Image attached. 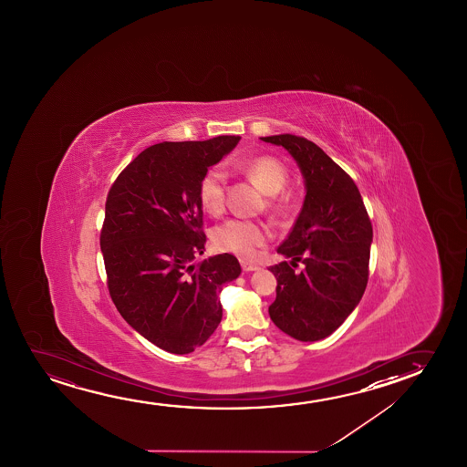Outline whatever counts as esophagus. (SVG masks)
<instances>
[{
	"label": "esophagus",
	"mask_w": 467,
	"mask_h": 467,
	"mask_svg": "<svg viewBox=\"0 0 467 467\" xmlns=\"http://www.w3.org/2000/svg\"><path fill=\"white\" fill-rule=\"evenodd\" d=\"M241 268H243V271H256L258 269V266L256 265H254V263L249 262H241Z\"/></svg>",
	"instance_id": "obj_1"
}]
</instances>
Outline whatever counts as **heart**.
Wrapping results in <instances>:
<instances>
[{
	"mask_svg": "<svg viewBox=\"0 0 467 467\" xmlns=\"http://www.w3.org/2000/svg\"><path fill=\"white\" fill-rule=\"evenodd\" d=\"M234 169L269 194L266 207L275 217H288L296 209V196L284 188L288 180L287 166L269 154L236 161ZM199 202L207 213L218 215L226 204V173L222 167H212L202 175L198 186ZM265 224L245 218H230L213 230V243L220 250L233 252L243 258H252L268 241Z\"/></svg>",
	"mask_w": 467,
	"mask_h": 467,
	"instance_id": "b5f03b06",
	"label": "heart"
}]
</instances>
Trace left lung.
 I'll return each instance as SVG.
<instances>
[{"mask_svg": "<svg viewBox=\"0 0 467 467\" xmlns=\"http://www.w3.org/2000/svg\"><path fill=\"white\" fill-rule=\"evenodd\" d=\"M262 140L285 148L306 183L294 230L277 247L290 262L269 268L277 279L269 316L292 338L317 341L332 335L364 295L373 239L370 217L354 180L314 141L292 134ZM298 262L304 265L300 272Z\"/></svg>", "mask_w": 467, "mask_h": 467, "instance_id": "1", "label": "left lung"}]
</instances>
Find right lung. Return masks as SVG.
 I'll use <instances>...</instances> for the list:
<instances>
[{
    "label": "right lung",
    "mask_w": 467,
    "mask_h": 467,
    "mask_svg": "<svg viewBox=\"0 0 467 467\" xmlns=\"http://www.w3.org/2000/svg\"><path fill=\"white\" fill-rule=\"evenodd\" d=\"M241 137L162 141L129 162L109 188L100 231L109 296L129 326L172 354L204 345L222 320L218 295L241 275L231 254H204L198 186Z\"/></svg>",
    "instance_id": "add662e5"
}]
</instances>
